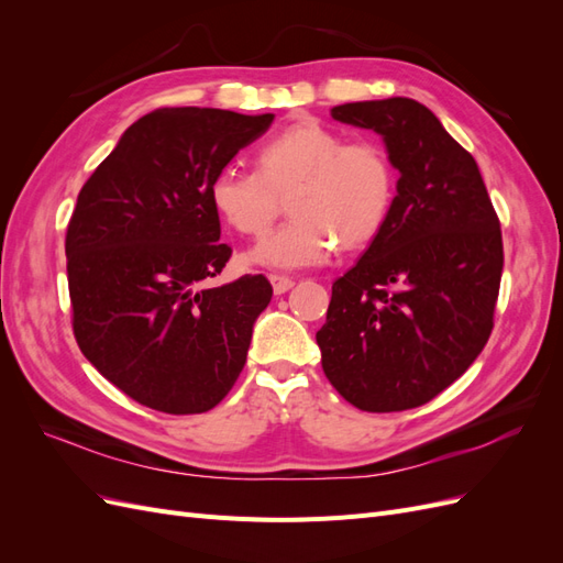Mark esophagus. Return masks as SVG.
I'll use <instances>...</instances> for the list:
<instances>
[{"label": "esophagus", "mask_w": 563, "mask_h": 563, "mask_svg": "<svg viewBox=\"0 0 563 563\" xmlns=\"http://www.w3.org/2000/svg\"><path fill=\"white\" fill-rule=\"evenodd\" d=\"M269 284H272V288H275V294L282 296L288 291V288H294L296 282L291 277H284V275H269Z\"/></svg>", "instance_id": "esophagus-1"}]
</instances>
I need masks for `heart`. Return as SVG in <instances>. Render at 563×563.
<instances>
[{
	"instance_id": "b5f03b06",
	"label": "heart",
	"mask_w": 563,
	"mask_h": 563,
	"mask_svg": "<svg viewBox=\"0 0 563 563\" xmlns=\"http://www.w3.org/2000/svg\"><path fill=\"white\" fill-rule=\"evenodd\" d=\"M211 201L246 236L265 234L284 209L294 218L253 246L251 261L300 269L329 261L335 244L360 249L385 228L397 195L387 150L350 139L314 119L284 129L258 150V172L223 166L211 178Z\"/></svg>"
}]
</instances>
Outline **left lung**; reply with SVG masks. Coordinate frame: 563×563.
Wrapping results in <instances>:
<instances>
[{
	"label": "left lung",
	"mask_w": 563,
	"mask_h": 563,
	"mask_svg": "<svg viewBox=\"0 0 563 563\" xmlns=\"http://www.w3.org/2000/svg\"><path fill=\"white\" fill-rule=\"evenodd\" d=\"M333 119L383 135L399 172L385 228L333 282L321 368L368 413L434 399L493 331L503 234L470 152L413 98L345 103Z\"/></svg>",
	"instance_id": "obj_1"
}]
</instances>
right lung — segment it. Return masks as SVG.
I'll list each match as a JSON object with an SVG mask.
<instances>
[{"instance_id": "obj_1", "label": "right lung", "mask_w": 563, "mask_h": 563, "mask_svg": "<svg viewBox=\"0 0 563 563\" xmlns=\"http://www.w3.org/2000/svg\"><path fill=\"white\" fill-rule=\"evenodd\" d=\"M275 114L162 108L133 122L84 183L65 234L73 331L84 356L126 397L172 416L211 411L246 364L272 286L218 277L211 178Z\"/></svg>"}]
</instances>
